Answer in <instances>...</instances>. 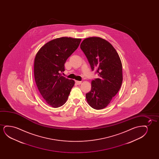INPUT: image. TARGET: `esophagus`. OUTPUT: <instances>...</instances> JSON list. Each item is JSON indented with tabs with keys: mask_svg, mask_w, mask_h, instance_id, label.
Returning a JSON list of instances; mask_svg holds the SVG:
<instances>
[{
	"mask_svg": "<svg viewBox=\"0 0 159 159\" xmlns=\"http://www.w3.org/2000/svg\"><path fill=\"white\" fill-rule=\"evenodd\" d=\"M75 83L77 85H80L81 84V81H75Z\"/></svg>",
	"mask_w": 159,
	"mask_h": 159,
	"instance_id": "obj_1",
	"label": "esophagus"
}]
</instances>
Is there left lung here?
Here are the masks:
<instances>
[{"label":"left lung","instance_id":"obj_1","mask_svg":"<svg viewBox=\"0 0 159 159\" xmlns=\"http://www.w3.org/2000/svg\"><path fill=\"white\" fill-rule=\"evenodd\" d=\"M92 70L98 78L92 81L91 90L86 94L90 107L101 110L107 106L119 91L123 81L122 62L113 46L105 39L87 38L80 44Z\"/></svg>","mask_w":159,"mask_h":159}]
</instances>
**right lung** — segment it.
I'll return each instance as SVG.
<instances>
[{
	"label": "right lung",
	"instance_id": "1",
	"mask_svg": "<svg viewBox=\"0 0 159 159\" xmlns=\"http://www.w3.org/2000/svg\"><path fill=\"white\" fill-rule=\"evenodd\" d=\"M80 39L61 37L45 44L36 55L35 82L47 103L57 108L67 100L75 82L61 75L67 59L78 48Z\"/></svg>",
	"mask_w": 159,
	"mask_h": 159
}]
</instances>
